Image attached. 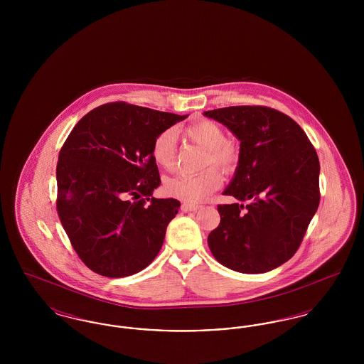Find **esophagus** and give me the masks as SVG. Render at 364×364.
I'll list each match as a JSON object with an SVG mask.
<instances>
[{
	"instance_id": "34e87169",
	"label": "esophagus",
	"mask_w": 364,
	"mask_h": 364,
	"mask_svg": "<svg viewBox=\"0 0 364 364\" xmlns=\"http://www.w3.org/2000/svg\"><path fill=\"white\" fill-rule=\"evenodd\" d=\"M199 208H202L200 205H192V203H183L181 205V211H196Z\"/></svg>"
}]
</instances>
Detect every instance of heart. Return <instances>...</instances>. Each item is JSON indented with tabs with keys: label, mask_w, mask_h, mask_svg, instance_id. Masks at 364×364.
<instances>
[{
	"label": "heart",
	"mask_w": 364,
	"mask_h": 364,
	"mask_svg": "<svg viewBox=\"0 0 364 364\" xmlns=\"http://www.w3.org/2000/svg\"><path fill=\"white\" fill-rule=\"evenodd\" d=\"M188 138L206 149L203 156V168L199 174H176L165 181V191L176 199L199 203L223 186V174L235 173L242 161V146L235 139L226 138V131L218 122L202 119L184 128ZM151 156L158 166L165 171H173L177 161L176 131L166 128L156 135L151 143Z\"/></svg>",
	"instance_id": "heart-1"
}]
</instances>
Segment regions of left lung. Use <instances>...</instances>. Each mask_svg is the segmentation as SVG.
<instances>
[{
	"instance_id": "obj_1",
	"label": "left lung",
	"mask_w": 364,
	"mask_h": 364,
	"mask_svg": "<svg viewBox=\"0 0 364 364\" xmlns=\"http://www.w3.org/2000/svg\"><path fill=\"white\" fill-rule=\"evenodd\" d=\"M242 141V161L224 191L245 205H218L211 254L226 267L257 274L291 259L319 206V159L306 132L267 106L205 112Z\"/></svg>"
}]
</instances>
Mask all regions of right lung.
<instances>
[{"mask_svg":"<svg viewBox=\"0 0 364 364\" xmlns=\"http://www.w3.org/2000/svg\"><path fill=\"white\" fill-rule=\"evenodd\" d=\"M186 117L117 101L88 112L64 141L55 169L57 213L94 273L132 276L158 255L180 202L150 198L161 184L151 143Z\"/></svg>","mask_w":364,"mask_h":364,"instance_id":"right-lung-1","label":"right lung"}]
</instances>
